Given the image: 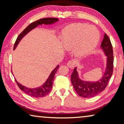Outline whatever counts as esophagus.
<instances>
[{"instance_id":"1","label":"esophagus","mask_w":124,"mask_h":124,"mask_svg":"<svg viewBox=\"0 0 124 124\" xmlns=\"http://www.w3.org/2000/svg\"><path fill=\"white\" fill-rule=\"evenodd\" d=\"M67 66L70 69H73L74 67H75V62L74 60H70L68 62Z\"/></svg>"}]
</instances>
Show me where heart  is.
Here are the masks:
<instances>
[{
    "label": "heart",
    "instance_id": "obj_1",
    "mask_svg": "<svg viewBox=\"0 0 124 124\" xmlns=\"http://www.w3.org/2000/svg\"><path fill=\"white\" fill-rule=\"evenodd\" d=\"M100 34L94 26L86 23H73L66 26L61 34L63 47L67 50L74 48L76 55L85 57L89 55L99 40Z\"/></svg>",
    "mask_w": 124,
    "mask_h": 124
}]
</instances>
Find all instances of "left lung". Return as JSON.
<instances>
[{"mask_svg": "<svg viewBox=\"0 0 124 124\" xmlns=\"http://www.w3.org/2000/svg\"><path fill=\"white\" fill-rule=\"evenodd\" d=\"M101 48L107 56L106 70L103 75L98 81H85L79 78L77 68L74 69L71 75V81L76 93L85 98H92L97 95L106 89L108 81L113 73V54L111 40L106 34L101 42Z\"/></svg>", "mask_w": 124, "mask_h": 124, "instance_id": "1", "label": "left lung"}]
</instances>
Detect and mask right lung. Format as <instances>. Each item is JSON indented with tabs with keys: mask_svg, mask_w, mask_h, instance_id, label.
<instances>
[{
	"mask_svg": "<svg viewBox=\"0 0 124 124\" xmlns=\"http://www.w3.org/2000/svg\"><path fill=\"white\" fill-rule=\"evenodd\" d=\"M59 21V19L57 18H51V17H47V18H43L42 19H39L37 21H35L34 23H31L26 27L21 33L20 34V35H18L17 38L15 42V43L14 45V47H13V50H15L16 48V47L17 46V45L19 43L23 37L25 35H26L29 32L31 31L34 29L36 28L39 25H51L53 23H56ZM59 68V65H58L52 71L51 74L49 76L48 78L47 79V80L46 81V82L44 84L41 85L39 87H36V88H28L25 87V86L22 85L21 84H20V83H18L16 79L15 81L17 84L18 87H20V89L22 91H23L25 93H26V94H28V95L34 98H40V97H43L48 94L50 92L51 90L52 87V84H53L54 82V79L55 77V75L56 73L57 70H58Z\"/></svg>",
	"mask_w": 124,
	"mask_h": 124,
	"instance_id": "add662e5",
	"label": "right lung"
}]
</instances>
